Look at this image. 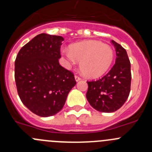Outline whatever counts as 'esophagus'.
I'll use <instances>...</instances> for the list:
<instances>
[{"label":"esophagus","mask_w":152,"mask_h":152,"mask_svg":"<svg viewBox=\"0 0 152 152\" xmlns=\"http://www.w3.org/2000/svg\"><path fill=\"white\" fill-rule=\"evenodd\" d=\"M81 77H79V76H75V80L76 81V82H79V81H80L81 80Z\"/></svg>","instance_id":"34e87169"}]
</instances>
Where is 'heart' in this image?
Returning a JSON list of instances; mask_svg holds the SVG:
<instances>
[{"label": "heart", "instance_id": "b5f03b06", "mask_svg": "<svg viewBox=\"0 0 152 152\" xmlns=\"http://www.w3.org/2000/svg\"><path fill=\"white\" fill-rule=\"evenodd\" d=\"M62 53L70 64L80 61L81 72L88 78H98L110 69L114 60V52L110 45L96 40L73 44Z\"/></svg>", "mask_w": 152, "mask_h": 152}]
</instances>
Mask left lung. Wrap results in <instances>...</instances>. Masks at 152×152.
Returning a JSON list of instances; mask_svg holds the SVG:
<instances>
[{"label": "left lung", "instance_id": "8db88e82", "mask_svg": "<svg viewBox=\"0 0 152 152\" xmlns=\"http://www.w3.org/2000/svg\"><path fill=\"white\" fill-rule=\"evenodd\" d=\"M111 42L115 48V64L102 79L87 82V101L102 113H113L120 109L128 99L131 86V65L126 50L114 40Z\"/></svg>", "mask_w": 152, "mask_h": 152}]
</instances>
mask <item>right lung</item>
<instances>
[{
	"mask_svg": "<svg viewBox=\"0 0 152 152\" xmlns=\"http://www.w3.org/2000/svg\"><path fill=\"white\" fill-rule=\"evenodd\" d=\"M61 36L40 34L18 52L15 78L20 99L34 114L49 117L65 105L76 85L74 75L61 66Z\"/></svg>",
	"mask_w": 152,
	"mask_h": 152,
	"instance_id": "1",
	"label": "right lung"
}]
</instances>
